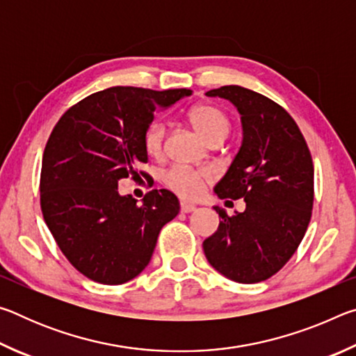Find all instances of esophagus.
<instances>
[{
    "label": "esophagus",
    "instance_id": "esophagus-1",
    "mask_svg": "<svg viewBox=\"0 0 356 356\" xmlns=\"http://www.w3.org/2000/svg\"><path fill=\"white\" fill-rule=\"evenodd\" d=\"M196 206L195 204H190V202H180V212L182 213H190V212H195Z\"/></svg>",
    "mask_w": 356,
    "mask_h": 356
}]
</instances>
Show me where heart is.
<instances>
[{"instance_id":"b5f03b06","label":"heart","mask_w":356,"mask_h":356,"mask_svg":"<svg viewBox=\"0 0 356 356\" xmlns=\"http://www.w3.org/2000/svg\"><path fill=\"white\" fill-rule=\"evenodd\" d=\"M188 120L193 127L196 129L204 140L212 143L216 140H222L227 136L231 130V124L226 114L216 106L212 105H196L188 111ZM165 138V125L160 120H154L144 130L143 143L144 149L149 155H159L161 152ZM209 179V174L204 170H191L185 166H174L165 174L163 182L171 191L176 193L180 197L193 200L197 197L204 190Z\"/></svg>"}]
</instances>
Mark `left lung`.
Returning a JSON list of instances; mask_svg holds the SVG:
<instances>
[{"label":"left lung","mask_w":356,"mask_h":356,"mask_svg":"<svg viewBox=\"0 0 356 356\" xmlns=\"http://www.w3.org/2000/svg\"><path fill=\"white\" fill-rule=\"evenodd\" d=\"M237 108L243 140L215 193L242 200L246 209L229 216L213 207L220 226L204 240L209 264L226 278L252 284L268 280L297 251L311 220L314 166L303 135L284 108L242 86L206 92Z\"/></svg>","instance_id":"1"}]
</instances>
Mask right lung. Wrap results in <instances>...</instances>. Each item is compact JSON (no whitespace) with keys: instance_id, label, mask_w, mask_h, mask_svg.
I'll list each match as a JSON object with an SVG mask.
<instances>
[{"instance_id":"right-lung-1","label":"right lung","mask_w":356,"mask_h":356,"mask_svg":"<svg viewBox=\"0 0 356 356\" xmlns=\"http://www.w3.org/2000/svg\"><path fill=\"white\" fill-rule=\"evenodd\" d=\"M190 89L114 86L69 108L42 159L40 207L59 250L78 272L100 284H124L147 267L159 234L179 213V200L152 190L143 204L118 191L147 163L144 130L159 108Z\"/></svg>"}]
</instances>
